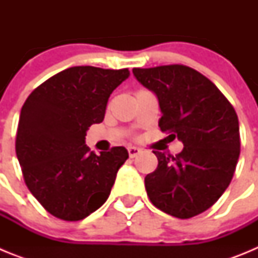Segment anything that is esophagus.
<instances>
[{
	"mask_svg": "<svg viewBox=\"0 0 258 258\" xmlns=\"http://www.w3.org/2000/svg\"><path fill=\"white\" fill-rule=\"evenodd\" d=\"M127 154H129V157H136L137 155L141 154V149L131 146V147H127Z\"/></svg>",
	"mask_w": 258,
	"mask_h": 258,
	"instance_id": "esophagus-1",
	"label": "esophagus"
}]
</instances>
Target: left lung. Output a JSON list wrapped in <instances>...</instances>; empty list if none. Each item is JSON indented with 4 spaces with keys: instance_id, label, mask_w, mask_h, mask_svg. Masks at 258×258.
Listing matches in <instances>:
<instances>
[{
    "instance_id": "1",
    "label": "left lung",
    "mask_w": 258,
    "mask_h": 258,
    "mask_svg": "<svg viewBox=\"0 0 258 258\" xmlns=\"http://www.w3.org/2000/svg\"><path fill=\"white\" fill-rule=\"evenodd\" d=\"M159 99L161 132L183 143L175 156L154 151L155 172L145 186L156 208L191 218L211 208L229 187L240 154L235 109L211 80L182 64L133 68Z\"/></svg>"
}]
</instances>
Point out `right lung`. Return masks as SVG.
Returning <instances> with one entry per match:
<instances>
[{
    "label": "right lung",
    "instance_id": "right-lung-1",
    "mask_svg": "<svg viewBox=\"0 0 258 258\" xmlns=\"http://www.w3.org/2000/svg\"><path fill=\"white\" fill-rule=\"evenodd\" d=\"M129 75L127 68L71 67L37 86L23 104L18 160L32 195L56 218L84 220L108 199L129 155L121 146L95 155L85 136L103 121L109 95Z\"/></svg>",
    "mask_w": 258,
    "mask_h": 258
}]
</instances>
